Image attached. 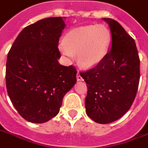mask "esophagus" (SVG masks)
Segmentation results:
<instances>
[{"label": "esophagus", "mask_w": 148, "mask_h": 148, "mask_svg": "<svg viewBox=\"0 0 148 148\" xmlns=\"http://www.w3.org/2000/svg\"><path fill=\"white\" fill-rule=\"evenodd\" d=\"M77 81H82L83 80V78H82V77L80 76V74L79 73H77Z\"/></svg>", "instance_id": "obj_1"}]
</instances>
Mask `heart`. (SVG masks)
<instances>
[{
	"label": "heart",
	"instance_id": "obj_1",
	"mask_svg": "<svg viewBox=\"0 0 148 148\" xmlns=\"http://www.w3.org/2000/svg\"><path fill=\"white\" fill-rule=\"evenodd\" d=\"M60 49L64 56L77 54L78 62L83 67L97 65L106 56L111 43V34L104 25L82 26L67 33Z\"/></svg>",
	"mask_w": 148,
	"mask_h": 148
}]
</instances>
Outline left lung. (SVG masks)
<instances>
[{
	"instance_id": "obj_1",
	"label": "left lung",
	"mask_w": 148,
	"mask_h": 148,
	"mask_svg": "<svg viewBox=\"0 0 148 148\" xmlns=\"http://www.w3.org/2000/svg\"><path fill=\"white\" fill-rule=\"evenodd\" d=\"M110 28L111 46L95 68L80 73L87 84L86 112L98 123L116 121L127 112L137 93L140 60L135 42L118 22L103 18Z\"/></svg>"
}]
</instances>
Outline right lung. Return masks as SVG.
Wrapping results in <instances>:
<instances>
[{"label": "right lung", "mask_w": 148, "mask_h": 148, "mask_svg": "<svg viewBox=\"0 0 148 148\" xmlns=\"http://www.w3.org/2000/svg\"><path fill=\"white\" fill-rule=\"evenodd\" d=\"M64 18H46L25 27L7 55V93L28 122L43 123L56 116L64 95L77 83L76 69L58 62Z\"/></svg>", "instance_id": "obj_1"}]
</instances>
